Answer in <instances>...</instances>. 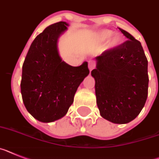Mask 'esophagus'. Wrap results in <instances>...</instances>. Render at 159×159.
Listing matches in <instances>:
<instances>
[{"mask_svg":"<svg viewBox=\"0 0 159 159\" xmlns=\"http://www.w3.org/2000/svg\"><path fill=\"white\" fill-rule=\"evenodd\" d=\"M95 68V63L93 62V61H89V70H93V69Z\"/></svg>","mask_w":159,"mask_h":159,"instance_id":"1","label":"esophagus"}]
</instances>
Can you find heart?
<instances>
[{"mask_svg": "<svg viewBox=\"0 0 159 159\" xmlns=\"http://www.w3.org/2000/svg\"><path fill=\"white\" fill-rule=\"evenodd\" d=\"M111 32L109 31V30H103V31L99 32L98 35H97V39L98 41H100V42H102V41H106V39H108L109 38L111 35ZM120 43V38L118 36L114 35L110 41V45L111 47L116 46V45H118V44Z\"/></svg>", "mask_w": 159, "mask_h": 159, "instance_id": "1", "label": "heart"}]
</instances>
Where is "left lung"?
<instances>
[{
	"label": "left lung",
	"instance_id": "8db88e82",
	"mask_svg": "<svg viewBox=\"0 0 159 159\" xmlns=\"http://www.w3.org/2000/svg\"><path fill=\"white\" fill-rule=\"evenodd\" d=\"M127 41L96 57L97 105L101 116L116 124L128 123L143 110L148 95V61L140 41L122 29Z\"/></svg>",
	"mask_w": 159,
	"mask_h": 159
}]
</instances>
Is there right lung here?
<instances>
[{"instance_id": "right-lung-1", "label": "right lung", "mask_w": 159, "mask_h": 159, "mask_svg": "<svg viewBox=\"0 0 159 159\" xmlns=\"http://www.w3.org/2000/svg\"><path fill=\"white\" fill-rule=\"evenodd\" d=\"M67 26L66 22H57L37 36L22 66V100L28 112L42 122L66 115L78 86L89 74L86 61L74 67L59 56L57 40Z\"/></svg>"}]
</instances>
